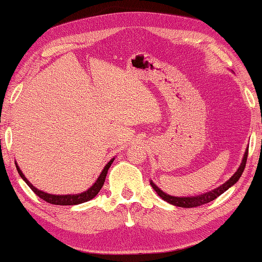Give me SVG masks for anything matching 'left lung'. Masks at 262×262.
Listing matches in <instances>:
<instances>
[{
    "label": "left lung",
    "instance_id": "obj_1",
    "mask_svg": "<svg viewBox=\"0 0 262 262\" xmlns=\"http://www.w3.org/2000/svg\"><path fill=\"white\" fill-rule=\"evenodd\" d=\"M247 155H248V149H246L245 155H244V158H243V162L241 164V166L237 170L236 173H234L231 178H230L227 183L223 184L220 187H217L214 190H210V192L205 193V194H201L199 195V196H192V198H177V196H171V195H168L166 193H164L163 190L159 189L156 185H155L152 181L150 183V185L152 186V188L156 190V193L161 196L164 201H166L168 203H171V205L177 206V207H183V208H194V207H199V206H202V205H206V203L210 202L212 200H215L216 198H219L221 194H223L225 190L229 189L231 187L232 185H234L241 178V176L243 174L244 172V168L246 166V161H247Z\"/></svg>",
    "mask_w": 262,
    "mask_h": 262
}]
</instances>
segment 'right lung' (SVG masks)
Wrapping results in <instances>:
<instances>
[{
    "mask_svg": "<svg viewBox=\"0 0 262 262\" xmlns=\"http://www.w3.org/2000/svg\"><path fill=\"white\" fill-rule=\"evenodd\" d=\"M114 158L111 159V161L106 164V166L104 167L103 172H101L99 178L97 179L96 183L91 186L90 188L85 192H83L81 194H69V195H53V194H48L42 192V190H39L34 187V186L30 183V181L25 178V176L23 174V172L20 171V168L17 166L16 164V167H17V171H18L19 176L21 177V179H23L26 184H28L29 187L33 190V192L38 195L39 198L42 199L43 201H46L48 203H52V205H57V206H74V205H79V203H83V202H86V201H90L91 199H94L97 194L99 193V190L101 189L104 185V181L106 178V174H107V171L111 166V164L113 163Z\"/></svg>",
    "mask_w": 262,
    "mask_h": 262,
    "instance_id": "1",
    "label": "right lung"
}]
</instances>
